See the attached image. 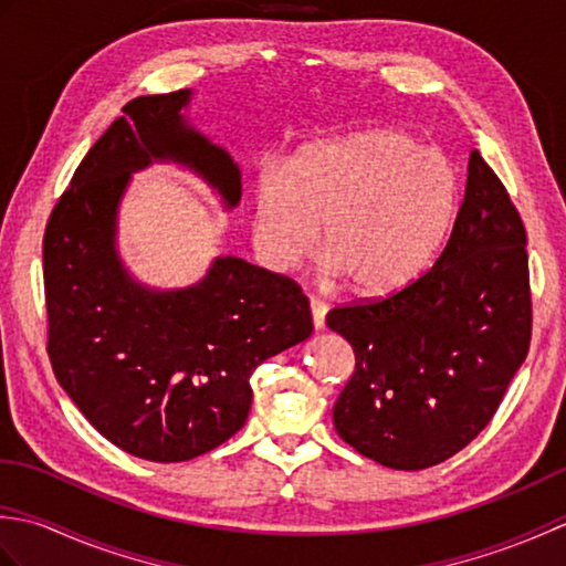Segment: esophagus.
Listing matches in <instances>:
<instances>
[{"mask_svg": "<svg viewBox=\"0 0 566 566\" xmlns=\"http://www.w3.org/2000/svg\"><path fill=\"white\" fill-rule=\"evenodd\" d=\"M326 314H328V304L323 298H311V318H314V328L321 331L326 326Z\"/></svg>", "mask_w": 566, "mask_h": 566, "instance_id": "1", "label": "esophagus"}]
</instances>
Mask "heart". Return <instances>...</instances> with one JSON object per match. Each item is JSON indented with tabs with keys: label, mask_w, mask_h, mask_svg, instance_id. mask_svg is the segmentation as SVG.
Returning a JSON list of instances; mask_svg holds the SVG:
<instances>
[{
	"label": "heart",
	"mask_w": 566,
	"mask_h": 566,
	"mask_svg": "<svg viewBox=\"0 0 566 566\" xmlns=\"http://www.w3.org/2000/svg\"><path fill=\"white\" fill-rule=\"evenodd\" d=\"M457 177L442 153L401 130H359L298 150L286 172H264L252 203V240L276 272L318 250L355 292L396 290L442 243Z\"/></svg>",
	"instance_id": "b5f03b06"
}]
</instances>
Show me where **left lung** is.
<instances>
[{
	"label": "left lung",
	"instance_id": "1",
	"mask_svg": "<svg viewBox=\"0 0 566 566\" xmlns=\"http://www.w3.org/2000/svg\"><path fill=\"white\" fill-rule=\"evenodd\" d=\"M525 226L472 150L464 201L430 270L389 296L331 308L355 371L333 408L338 436L418 472L467 448L506 394L533 335Z\"/></svg>",
	"mask_w": 566,
	"mask_h": 566
}]
</instances>
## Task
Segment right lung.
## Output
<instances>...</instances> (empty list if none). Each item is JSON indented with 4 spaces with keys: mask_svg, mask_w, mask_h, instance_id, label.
Instances as JSON below:
<instances>
[{
    "mask_svg": "<svg viewBox=\"0 0 566 566\" xmlns=\"http://www.w3.org/2000/svg\"><path fill=\"white\" fill-rule=\"evenodd\" d=\"M191 92L136 97L104 130L53 207L43 235L48 357L102 436L150 462L211 452L245 426L250 377L306 340L302 286L240 258H216L189 290L155 292L116 255V209L130 172L172 160L240 201V170L179 114Z\"/></svg>",
    "mask_w": 566,
    "mask_h": 566,
    "instance_id": "right-lung-1",
    "label": "right lung"
}]
</instances>
